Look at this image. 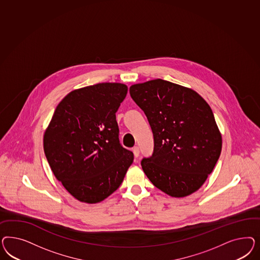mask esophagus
Masks as SVG:
<instances>
[{"label": "esophagus", "mask_w": 260, "mask_h": 260, "mask_svg": "<svg viewBox=\"0 0 260 260\" xmlns=\"http://www.w3.org/2000/svg\"><path fill=\"white\" fill-rule=\"evenodd\" d=\"M133 151H134V154L135 157H138V156H139L140 150H139L138 147H134V149H133Z\"/></svg>", "instance_id": "1"}]
</instances>
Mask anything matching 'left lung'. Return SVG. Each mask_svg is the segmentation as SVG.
<instances>
[{"instance_id": "1", "label": "left lung", "mask_w": 260, "mask_h": 260, "mask_svg": "<svg viewBox=\"0 0 260 260\" xmlns=\"http://www.w3.org/2000/svg\"><path fill=\"white\" fill-rule=\"evenodd\" d=\"M150 123L154 148L141 166L150 182L167 194L197 191L220 156L222 137L208 103L194 90L155 79L129 87Z\"/></svg>"}]
</instances>
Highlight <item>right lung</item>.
Returning a JSON list of instances; mask_svg holds the SVG:
<instances>
[{
    "instance_id": "1",
    "label": "right lung",
    "mask_w": 260,
    "mask_h": 260,
    "mask_svg": "<svg viewBox=\"0 0 260 260\" xmlns=\"http://www.w3.org/2000/svg\"><path fill=\"white\" fill-rule=\"evenodd\" d=\"M127 87L101 83L75 89L57 106L44 135L58 181L81 202H101L118 189L134 162L119 141L116 111Z\"/></svg>"
}]
</instances>
